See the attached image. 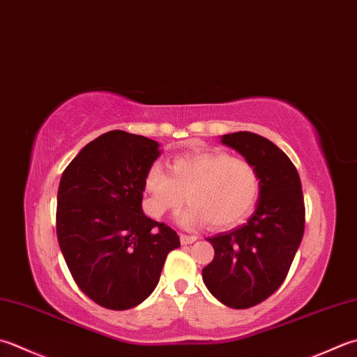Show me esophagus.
<instances>
[{
	"instance_id": "esophagus-1",
	"label": "esophagus",
	"mask_w": 357,
	"mask_h": 357,
	"mask_svg": "<svg viewBox=\"0 0 357 357\" xmlns=\"http://www.w3.org/2000/svg\"><path fill=\"white\" fill-rule=\"evenodd\" d=\"M179 238H181V243H183V244H192V243H195V241L198 240V236L181 234V235H179Z\"/></svg>"
}]
</instances>
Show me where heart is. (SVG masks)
<instances>
[{"label": "heart", "mask_w": 357, "mask_h": 357, "mask_svg": "<svg viewBox=\"0 0 357 357\" xmlns=\"http://www.w3.org/2000/svg\"><path fill=\"white\" fill-rule=\"evenodd\" d=\"M170 174L153 164L144 179L145 211L160 218L183 204L178 215L184 227L211 221L216 229L236 226L252 211L260 193V178L246 159L232 158L220 150H202L170 160Z\"/></svg>", "instance_id": "b5f03b06"}]
</instances>
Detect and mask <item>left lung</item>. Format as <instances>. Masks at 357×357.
<instances>
[{"mask_svg":"<svg viewBox=\"0 0 357 357\" xmlns=\"http://www.w3.org/2000/svg\"><path fill=\"white\" fill-rule=\"evenodd\" d=\"M220 141L255 167L260 193L248 222L207 238L215 257L202 269V282L229 308L246 310L274 294L288 275L305 230L302 183L269 139L238 131Z\"/></svg>","mask_w":357,"mask_h":357,"instance_id":"obj_1","label":"left lung"}]
</instances>
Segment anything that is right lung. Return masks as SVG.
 Listing matches in <instances>:
<instances>
[{
    "mask_svg": "<svg viewBox=\"0 0 357 357\" xmlns=\"http://www.w3.org/2000/svg\"><path fill=\"white\" fill-rule=\"evenodd\" d=\"M153 139L114 130L83 146L61 174L57 238L77 286L97 305L130 310L159 283L173 229L142 211L144 179L160 156Z\"/></svg>",
    "mask_w": 357,
    "mask_h": 357,
    "instance_id": "1",
    "label": "right lung"
}]
</instances>
